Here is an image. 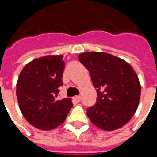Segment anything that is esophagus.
<instances>
[{
	"mask_svg": "<svg viewBox=\"0 0 157 157\" xmlns=\"http://www.w3.org/2000/svg\"><path fill=\"white\" fill-rule=\"evenodd\" d=\"M74 99H75V101H76L77 102H81V100H82V98L80 97V96H75V98H74Z\"/></svg>",
	"mask_w": 157,
	"mask_h": 157,
	"instance_id": "obj_1",
	"label": "esophagus"
}]
</instances>
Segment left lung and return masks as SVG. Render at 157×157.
I'll return each mask as SVG.
<instances>
[{
	"instance_id": "obj_1",
	"label": "left lung",
	"mask_w": 157,
	"mask_h": 157,
	"mask_svg": "<svg viewBox=\"0 0 157 157\" xmlns=\"http://www.w3.org/2000/svg\"><path fill=\"white\" fill-rule=\"evenodd\" d=\"M79 60L88 70L98 98L86 109L92 124L106 131L126 124L138 108L141 86L132 66L105 52H86Z\"/></svg>"
}]
</instances>
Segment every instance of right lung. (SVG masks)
Masks as SVG:
<instances>
[{
    "label": "right lung",
    "instance_id": "obj_1",
    "mask_svg": "<svg viewBox=\"0 0 157 157\" xmlns=\"http://www.w3.org/2000/svg\"><path fill=\"white\" fill-rule=\"evenodd\" d=\"M63 55H46L23 67L17 82V98L26 120L41 130L64 123L72 108L71 98H58L63 85Z\"/></svg>",
    "mask_w": 157,
    "mask_h": 157
}]
</instances>
